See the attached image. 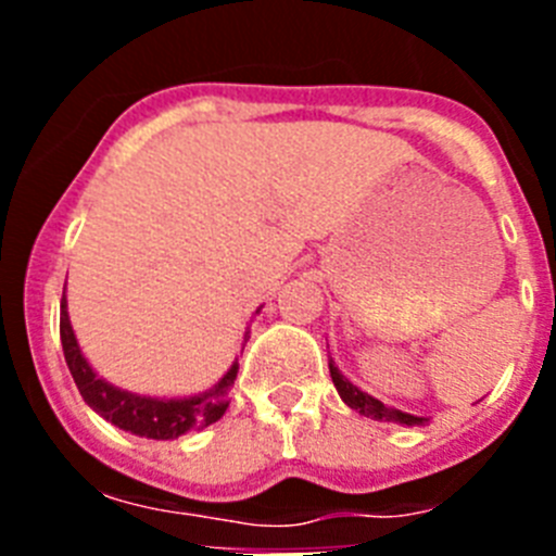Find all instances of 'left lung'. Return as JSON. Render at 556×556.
<instances>
[{
	"label": "left lung",
	"instance_id": "left-lung-1",
	"mask_svg": "<svg viewBox=\"0 0 556 556\" xmlns=\"http://www.w3.org/2000/svg\"><path fill=\"white\" fill-rule=\"evenodd\" d=\"M328 370H331V381L333 387H337L339 397H342L351 409H356L358 415L370 417V420H384V424H401V426H426L431 420V417L409 415V412H401L395 409V406L381 404L378 397L367 395L365 390H358V387L353 384V381H348V378L342 376V370L333 365V358H328Z\"/></svg>",
	"mask_w": 556,
	"mask_h": 556
}]
</instances>
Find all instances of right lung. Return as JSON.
I'll list each match as a JSON object with an SVG mask.
<instances>
[{
	"label": "right lung",
	"instance_id": "obj_1",
	"mask_svg": "<svg viewBox=\"0 0 556 556\" xmlns=\"http://www.w3.org/2000/svg\"><path fill=\"white\" fill-rule=\"evenodd\" d=\"M258 312L262 308H255V314ZM61 345L68 372L75 378L83 401L116 429L130 431L136 437H147V440H178V437L189 434L200 426L217 424L225 409H228V392L236 381V372H239V362H233L228 372L211 390L184 397H159L122 390V387L105 381L83 356L75 328L68 320L66 294L61 301Z\"/></svg>",
	"mask_w": 556,
	"mask_h": 556
}]
</instances>
